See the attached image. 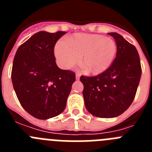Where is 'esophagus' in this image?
<instances>
[{
	"label": "esophagus",
	"instance_id": "34e87169",
	"mask_svg": "<svg viewBox=\"0 0 152 152\" xmlns=\"http://www.w3.org/2000/svg\"><path fill=\"white\" fill-rule=\"evenodd\" d=\"M80 75L79 73L76 74V80H79V78H80Z\"/></svg>",
	"mask_w": 152,
	"mask_h": 152
}]
</instances>
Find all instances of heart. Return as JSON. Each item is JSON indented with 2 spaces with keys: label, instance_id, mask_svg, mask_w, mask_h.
I'll return each instance as SVG.
<instances>
[{
  "label": "heart",
  "instance_id": "obj_1",
  "mask_svg": "<svg viewBox=\"0 0 152 152\" xmlns=\"http://www.w3.org/2000/svg\"><path fill=\"white\" fill-rule=\"evenodd\" d=\"M116 42L102 35L76 33L67 41H58L55 45L56 61L61 68L69 69L80 59L83 68L97 75L108 69L116 54Z\"/></svg>",
  "mask_w": 152,
  "mask_h": 152
}]
</instances>
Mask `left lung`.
Returning <instances> with one entry per match:
<instances>
[{
  "instance_id": "obj_1",
  "label": "left lung",
  "mask_w": 152,
  "mask_h": 152,
  "mask_svg": "<svg viewBox=\"0 0 152 152\" xmlns=\"http://www.w3.org/2000/svg\"><path fill=\"white\" fill-rule=\"evenodd\" d=\"M116 41L117 51L113 62L103 73L94 77L81 76L86 109L100 118H113L130 107L142 75L136 48L116 33H108Z\"/></svg>"
}]
</instances>
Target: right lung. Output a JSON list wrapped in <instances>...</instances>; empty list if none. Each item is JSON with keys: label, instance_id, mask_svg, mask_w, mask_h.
<instances>
[{"label": "right lung", "instance_id": "1", "mask_svg": "<svg viewBox=\"0 0 152 152\" xmlns=\"http://www.w3.org/2000/svg\"><path fill=\"white\" fill-rule=\"evenodd\" d=\"M65 33L38 32L19 47L14 56L13 88L21 106L36 119L61 113L75 81V74L60 69L54 56L55 45Z\"/></svg>", "mask_w": 152, "mask_h": 152}]
</instances>
